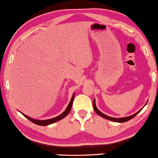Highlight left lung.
<instances>
[{
  "label": "left lung",
  "mask_w": 158,
  "mask_h": 158,
  "mask_svg": "<svg viewBox=\"0 0 158 158\" xmlns=\"http://www.w3.org/2000/svg\"><path fill=\"white\" fill-rule=\"evenodd\" d=\"M93 109H94L95 111L99 115V116H102V117L105 118L107 119V120H109V121H114V122H118V123H124V122H126V121H130V120L132 119V118L135 117V116H136V115H137L139 113V112L141 111V109H140L139 111H137L136 114L132 115V116H127V117H124V118H112V117L106 116V115L102 114L101 111H99L98 109V108L96 107V105H95V99H94V100H93Z\"/></svg>",
  "instance_id": "left-lung-1"
}]
</instances>
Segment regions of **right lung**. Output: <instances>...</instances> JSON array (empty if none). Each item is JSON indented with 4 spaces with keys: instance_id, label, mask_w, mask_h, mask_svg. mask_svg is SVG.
Instances as JSON below:
<instances>
[{
    "instance_id": "obj_1",
    "label": "right lung",
    "mask_w": 158,
    "mask_h": 158,
    "mask_svg": "<svg viewBox=\"0 0 158 158\" xmlns=\"http://www.w3.org/2000/svg\"><path fill=\"white\" fill-rule=\"evenodd\" d=\"M74 94H73V97L71 98V100L69 102V105L68 106V107L65 110V111L63 112V114H61L59 116H57V117H55L53 118H51V119H48V120H44V121H40V120H36V119H33V118H31L28 117L26 116V115L22 114L23 116H24L26 118H28L29 121H31V122H33V123L36 124V125H42V126H45V125H50V124H52L53 123L55 122H57L58 121H60V120L63 119V118H65L67 115H68L69 111L71 110V108H72V106H73V100H74Z\"/></svg>"
}]
</instances>
